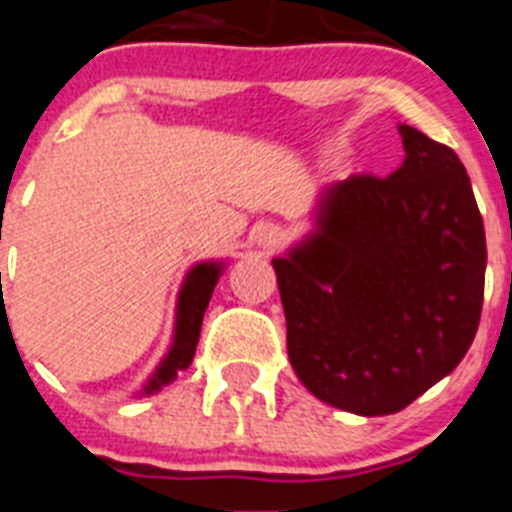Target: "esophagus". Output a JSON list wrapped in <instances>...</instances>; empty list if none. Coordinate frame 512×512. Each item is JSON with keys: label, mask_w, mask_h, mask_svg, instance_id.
Returning a JSON list of instances; mask_svg holds the SVG:
<instances>
[{"label": "esophagus", "mask_w": 512, "mask_h": 512, "mask_svg": "<svg viewBox=\"0 0 512 512\" xmlns=\"http://www.w3.org/2000/svg\"><path fill=\"white\" fill-rule=\"evenodd\" d=\"M253 241L259 243L264 251H277V248H282L284 243V233L282 228H277V225L266 223L253 230Z\"/></svg>", "instance_id": "1"}]
</instances>
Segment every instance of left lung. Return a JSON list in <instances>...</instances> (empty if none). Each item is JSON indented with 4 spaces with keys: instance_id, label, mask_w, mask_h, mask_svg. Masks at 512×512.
I'll return each instance as SVG.
<instances>
[{
    "instance_id": "1",
    "label": "left lung",
    "mask_w": 512,
    "mask_h": 512,
    "mask_svg": "<svg viewBox=\"0 0 512 512\" xmlns=\"http://www.w3.org/2000/svg\"><path fill=\"white\" fill-rule=\"evenodd\" d=\"M405 161L325 189L318 233L274 259L287 354L307 390L390 415L451 374L485 300V225L454 151L400 125Z\"/></svg>"
}]
</instances>
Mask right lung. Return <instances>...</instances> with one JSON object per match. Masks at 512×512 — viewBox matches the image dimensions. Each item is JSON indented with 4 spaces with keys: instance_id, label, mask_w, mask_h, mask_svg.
<instances>
[{
    "instance_id": "1",
    "label": "right lung",
    "mask_w": 512,
    "mask_h": 512,
    "mask_svg": "<svg viewBox=\"0 0 512 512\" xmlns=\"http://www.w3.org/2000/svg\"><path fill=\"white\" fill-rule=\"evenodd\" d=\"M220 271H223V266L220 264H197L192 271H189L187 282H184L182 292H179L174 346H171L164 364L158 366L156 377L148 382L146 387L148 395L161 390L164 384H169L171 379H176V374L192 364L194 348H197V341H200L202 318H205L207 302H210L212 289H215Z\"/></svg>"
}]
</instances>
